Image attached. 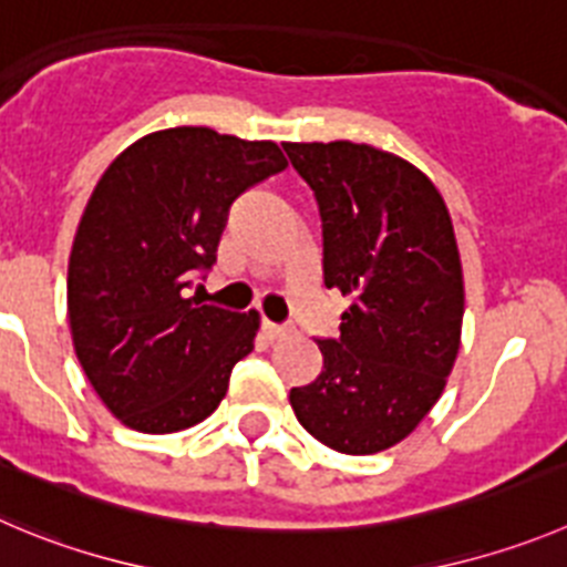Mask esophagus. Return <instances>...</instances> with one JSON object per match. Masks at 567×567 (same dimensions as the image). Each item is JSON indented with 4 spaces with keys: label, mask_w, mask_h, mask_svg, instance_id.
Wrapping results in <instances>:
<instances>
[{
    "label": "esophagus",
    "mask_w": 567,
    "mask_h": 567,
    "mask_svg": "<svg viewBox=\"0 0 567 567\" xmlns=\"http://www.w3.org/2000/svg\"><path fill=\"white\" fill-rule=\"evenodd\" d=\"M262 330H266L268 338H285L290 332L288 327H279V324H274V321H262Z\"/></svg>",
    "instance_id": "34e87169"
}]
</instances>
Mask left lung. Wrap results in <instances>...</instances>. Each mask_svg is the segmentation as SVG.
I'll use <instances>...</instances> for the list:
<instances>
[{
	"instance_id": "left-lung-1",
	"label": "left lung",
	"mask_w": 567,
	"mask_h": 567,
	"mask_svg": "<svg viewBox=\"0 0 567 567\" xmlns=\"http://www.w3.org/2000/svg\"><path fill=\"white\" fill-rule=\"evenodd\" d=\"M316 193L324 285L347 296L313 383L290 389L296 420L347 456L403 442L436 405L462 347L464 274L436 184L367 142H285Z\"/></svg>"
}]
</instances>
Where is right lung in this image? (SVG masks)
I'll list each match as a JSON object with an SVG mask.
<instances>
[{
	"label": "right lung",
	"instance_id": "add662e5",
	"mask_svg": "<svg viewBox=\"0 0 567 567\" xmlns=\"http://www.w3.org/2000/svg\"><path fill=\"white\" fill-rule=\"evenodd\" d=\"M285 167L277 142L182 125L100 176L69 254L66 316L89 383L131 431H184L226 396L259 313L200 305L187 285L215 262L231 200Z\"/></svg>",
	"mask_w": 567,
	"mask_h": 567
}]
</instances>
